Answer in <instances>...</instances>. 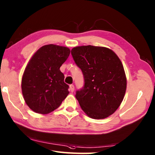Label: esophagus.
<instances>
[{"label": "esophagus", "instance_id": "esophagus-1", "mask_svg": "<svg viewBox=\"0 0 155 155\" xmlns=\"http://www.w3.org/2000/svg\"><path fill=\"white\" fill-rule=\"evenodd\" d=\"M70 91H72V92H73V91H74V85H70Z\"/></svg>", "mask_w": 155, "mask_h": 155}]
</instances>
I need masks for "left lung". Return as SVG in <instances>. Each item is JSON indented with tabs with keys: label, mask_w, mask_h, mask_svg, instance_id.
<instances>
[{
	"label": "left lung",
	"mask_w": 155,
	"mask_h": 155,
	"mask_svg": "<svg viewBox=\"0 0 155 155\" xmlns=\"http://www.w3.org/2000/svg\"><path fill=\"white\" fill-rule=\"evenodd\" d=\"M76 64L83 74L85 85L76 98L86 115L104 119L120 107L127 90V77L119 57L112 50L91 45L71 51Z\"/></svg>",
	"instance_id": "left-lung-1"
}]
</instances>
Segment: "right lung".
Listing matches in <instances>:
<instances>
[{"instance_id":"right-lung-1","label":"right lung","mask_w":155,"mask_h":155,"mask_svg":"<svg viewBox=\"0 0 155 155\" xmlns=\"http://www.w3.org/2000/svg\"><path fill=\"white\" fill-rule=\"evenodd\" d=\"M65 46L48 44L28 61L21 83L25 103L34 112L48 114L58 108L69 94L60 67L70 55Z\"/></svg>"}]
</instances>
